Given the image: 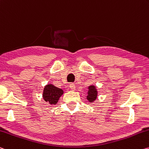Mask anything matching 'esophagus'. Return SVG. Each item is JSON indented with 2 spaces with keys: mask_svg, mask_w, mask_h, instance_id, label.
Instances as JSON below:
<instances>
[{
  "mask_svg": "<svg viewBox=\"0 0 149 149\" xmlns=\"http://www.w3.org/2000/svg\"><path fill=\"white\" fill-rule=\"evenodd\" d=\"M70 88L72 91H74L75 89V86L74 85V84H73V83L70 84Z\"/></svg>",
  "mask_w": 149,
  "mask_h": 149,
  "instance_id": "34e87169",
  "label": "esophagus"
}]
</instances>
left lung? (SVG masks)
<instances>
[{
    "label": "left lung",
    "mask_w": 149,
    "mask_h": 149,
    "mask_svg": "<svg viewBox=\"0 0 149 149\" xmlns=\"http://www.w3.org/2000/svg\"><path fill=\"white\" fill-rule=\"evenodd\" d=\"M98 92L97 90L96 87L93 85L88 87V91H87V100L89 103H93L94 101L96 100L97 97Z\"/></svg>",
    "instance_id": "left-lung-1"
}]
</instances>
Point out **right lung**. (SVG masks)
<instances>
[{"label": "right lung", "instance_id": "1", "mask_svg": "<svg viewBox=\"0 0 149 149\" xmlns=\"http://www.w3.org/2000/svg\"><path fill=\"white\" fill-rule=\"evenodd\" d=\"M63 94L62 89L58 88L52 84H47L44 87L42 97L44 100L50 105H56L59 99Z\"/></svg>", "mask_w": 149, "mask_h": 149}]
</instances>
